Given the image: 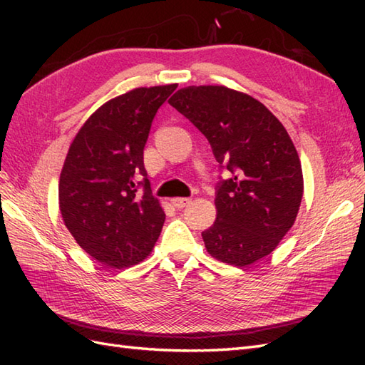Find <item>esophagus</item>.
<instances>
[{"mask_svg":"<svg viewBox=\"0 0 365 365\" xmlns=\"http://www.w3.org/2000/svg\"><path fill=\"white\" fill-rule=\"evenodd\" d=\"M170 202H173V205L175 208H183L191 202V199L190 197H174V199H170Z\"/></svg>","mask_w":365,"mask_h":365,"instance_id":"obj_1","label":"esophagus"}]
</instances>
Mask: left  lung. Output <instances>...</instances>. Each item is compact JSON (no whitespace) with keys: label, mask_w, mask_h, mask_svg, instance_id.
Segmentation results:
<instances>
[{"label":"left lung","mask_w":365,"mask_h":365,"mask_svg":"<svg viewBox=\"0 0 365 365\" xmlns=\"http://www.w3.org/2000/svg\"><path fill=\"white\" fill-rule=\"evenodd\" d=\"M210 143L232 178L218 185L216 220L202 232L207 252L247 267L276 250L293 226L304 182L298 152L259 100L226 86H188L169 98Z\"/></svg>","instance_id":"obj_1"}]
</instances>
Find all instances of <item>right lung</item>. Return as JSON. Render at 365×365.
<instances>
[{"instance_id": "1", "label": "right lung", "mask_w": 365, "mask_h": 365, "mask_svg": "<svg viewBox=\"0 0 365 365\" xmlns=\"http://www.w3.org/2000/svg\"><path fill=\"white\" fill-rule=\"evenodd\" d=\"M175 88H136L108 100L68 147L59 210L76 243L106 267L143 262L160 237L166 215L147 180L144 145L155 114ZM138 175L145 177L143 193Z\"/></svg>"}]
</instances>
